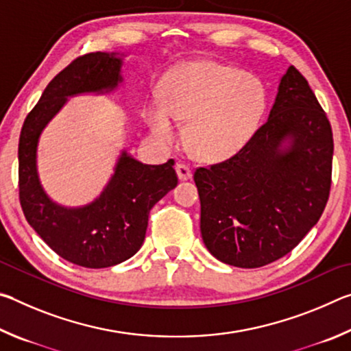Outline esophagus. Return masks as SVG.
<instances>
[{
    "label": "esophagus",
    "mask_w": 351,
    "mask_h": 351,
    "mask_svg": "<svg viewBox=\"0 0 351 351\" xmlns=\"http://www.w3.org/2000/svg\"><path fill=\"white\" fill-rule=\"evenodd\" d=\"M176 173L181 181H187L192 178V169H190L187 164L180 162V164H176Z\"/></svg>",
    "instance_id": "obj_1"
}]
</instances>
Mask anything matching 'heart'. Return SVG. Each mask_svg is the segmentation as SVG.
Segmentation results:
<instances>
[{"instance_id":"heart-1","label":"heart","mask_w":351,"mask_h":351,"mask_svg":"<svg viewBox=\"0 0 351 351\" xmlns=\"http://www.w3.org/2000/svg\"><path fill=\"white\" fill-rule=\"evenodd\" d=\"M266 108L265 88L254 75L217 62H190L165 75L161 99L144 106L156 138L171 144L175 122L186 123L189 150L204 161H221L240 152Z\"/></svg>"}]
</instances>
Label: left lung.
I'll use <instances>...</instances> for the list:
<instances>
[{
    "instance_id": "1",
    "label": "left lung",
    "mask_w": 351,
    "mask_h": 351,
    "mask_svg": "<svg viewBox=\"0 0 351 351\" xmlns=\"http://www.w3.org/2000/svg\"><path fill=\"white\" fill-rule=\"evenodd\" d=\"M332 147L326 112L305 77L289 66L268 121L246 145L193 173L201 235L213 257L260 268L293 251L328 201Z\"/></svg>"
}]
</instances>
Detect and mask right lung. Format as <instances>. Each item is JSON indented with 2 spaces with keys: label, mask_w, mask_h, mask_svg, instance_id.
<instances>
[{
  "label": "right lung",
  "mask_w": 351,
  "mask_h": 351,
  "mask_svg": "<svg viewBox=\"0 0 351 351\" xmlns=\"http://www.w3.org/2000/svg\"><path fill=\"white\" fill-rule=\"evenodd\" d=\"M121 58L91 52L74 58L49 82L23 123L19 144L20 204L27 223L52 251L83 268H110L139 251L152 207L176 187L170 159L147 165L123 152L105 192L80 209H66L41 189L35 154L41 130L62 108L68 96L111 91L122 80Z\"/></svg>",
  "instance_id": "add662e5"
}]
</instances>
